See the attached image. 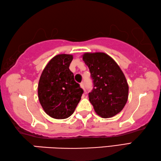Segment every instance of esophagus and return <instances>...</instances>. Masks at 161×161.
<instances>
[{
    "mask_svg": "<svg viewBox=\"0 0 161 161\" xmlns=\"http://www.w3.org/2000/svg\"><path fill=\"white\" fill-rule=\"evenodd\" d=\"M80 86L81 88L85 90V83H84V82H81V83H80Z\"/></svg>",
    "mask_w": 161,
    "mask_h": 161,
    "instance_id": "esophagus-1",
    "label": "esophagus"
}]
</instances>
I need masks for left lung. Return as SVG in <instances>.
Masks as SVG:
<instances>
[{
  "instance_id": "8db88e82",
  "label": "left lung",
  "mask_w": 161,
  "mask_h": 161,
  "mask_svg": "<svg viewBox=\"0 0 161 161\" xmlns=\"http://www.w3.org/2000/svg\"><path fill=\"white\" fill-rule=\"evenodd\" d=\"M82 56L93 83V88L88 95L95 112L103 118L119 113L127 102L129 94V86L122 70L105 53H85Z\"/></svg>"
}]
</instances>
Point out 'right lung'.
<instances>
[{
    "instance_id": "add662e5",
    "label": "right lung",
    "mask_w": 161,
    "mask_h": 161,
    "mask_svg": "<svg viewBox=\"0 0 161 161\" xmlns=\"http://www.w3.org/2000/svg\"><path fill=\"white\" fill-rule=\"evenodd\" d=\"M73 55L58 54L45 66L38 84V97L42 108L51 117L66 119L73 112L83 90L69 69Z\"/></svg>"
}]
</instances>
